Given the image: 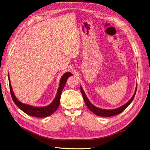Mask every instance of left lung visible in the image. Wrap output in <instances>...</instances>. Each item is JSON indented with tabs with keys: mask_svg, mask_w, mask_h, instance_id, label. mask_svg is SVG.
I'll return each mask as SVG.
<instances>
[{
	"mask_svg": "<svg viewBox=\"0 0 150 150\" xmlns=\"http://www.w3.org/2000/svg\"><path fill=\"white\" fill-rule=\"evenodd\" d=\"M137 84L136 85V88H135L134 95H133V96L131 98V99L128 102L126 103L125 104H124L123 106H122L116 108V109H101V108L96 107L95 106H94V105L90 101L89 99H88L86 95H85L83 90V88L81 87V86H80V90H81V95L83 96V99H84L85 103L86 105V106L88 108V109H89L92 112H93L94 114L98 115V116H101V117H110V116H114L115 115L119 114L120 113L124 111V110L127 107H128L129 105L132 103L133 99H134V98L135 97V93L137 91Z\"/></svg>",
	"mask_w": 150,
	"mask_h": 150,
	"instance_id": "8db88e82",
	"label": "left lung"
}]
</instances>
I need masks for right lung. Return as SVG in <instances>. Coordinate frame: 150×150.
<instances>
[{
    "label": "right lung",
    "instance_id": "right-lung-1",
    "mask_svg": "<svg viewBox=\"0 0 150 150\" xmlns=\"http://www.w3.org/2000/svg\"><path fill=\"white\" fill-rule=\"evenodd\" d=\"M71 75H72V74L70 73V72H67V73L64 74L62 76V77H61V79L60 80V84L58 88L56 96H55L53 101L51 104L47 105L46 106L36 107V106H31V105H30V104H24L23 103H21V101H20L18 99L16 98L13 91L12 85H11V83H10L9 74H8L10 90L11 95H12V98L13 99V101L16 106H17L21 110H23L25 113H26L28 115L33 116V117H47V116L52 115L59 108V104H60L61 93H62V90L66 83L67 80L69 77Z\"/></svg>",
    "mask_w": 150,
    "mask_h": 150
}]
</instances>
